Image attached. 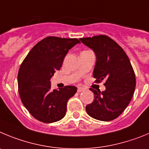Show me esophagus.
<instances>
[{"label":"esophagus","instance_id":"1","mask_svg":"<svg viewBox=\"0 0 149 149\" xmlns=\"http://www.w3.org/2000/svg\"><path fill=\"white\" fill-rule=\"evenodd\" d=\"M84 91V88H81V87H79L77 89V91L79 93V92H81V91Z\"/></svg>","mask_w":149,"mask_h":149}]
</instances>
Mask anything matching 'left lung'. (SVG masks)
Instances as JSON below:
<instances>
[{
  "mask_svg": "<svg viewBox=\"0 0 149 149\" xmlns=\"http://www.w3.org/2000/svg\"><path fill=\"white\" fill-rule=\"evenodd\" d=\"M80 41L95 53L93 76L96 83L104 81L106 88L102 92L90 89L95 98L86 106L87 113L101 121L114 120L127 108L134 93L136 78L129 58L123 48L107 36L81 38Z\"/></svg>",
  "mask_w": 149,
  "mask_h": 149,
  "instance_id": "1",
  "label": "left lung"
}]
</instances>
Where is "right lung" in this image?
I'll return each mask as SVG.
<instances>
[{"instance_id": "right-lung-1", "label": "right lung", "mask_w": 149, "mask_h": 149, "mask_svg": "<svg viewBox=\"0 0 149 149\" xmlns=\"http://www.w3.org/2000/svg\"><path fill=\"white\" fill-rule=\"evenodd\" d=\"M79 43L77 38L47 37L33 47L21 65L18 74L20 97L38 121L55 123L65 116L67 102L77 88L68 85L51 91L50 79L60 70L69 49Z\"/></svg>"}]
</instances>
